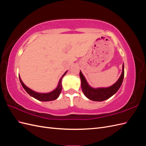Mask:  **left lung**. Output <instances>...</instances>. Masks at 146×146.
<instances>
[{"mask_svg":"<svg viewBox=\"0 0 146 146\" xmlns=\"http://www.w3.org/2000/svg\"><path fill=\"white\" fill-rule=\"evenodd\" d=\"M123 77H124V66L123 63L121 75L115 83L107 88H94L89 85L81 70L80 71V77L82 83L81 86L84 94L89 99L97 102L107 100L115 94L122 85Z\"/></svg>","mask_w":146,"mask_h":146,"instance_id":"8db88e82","label":"left lung"}]
</instances>
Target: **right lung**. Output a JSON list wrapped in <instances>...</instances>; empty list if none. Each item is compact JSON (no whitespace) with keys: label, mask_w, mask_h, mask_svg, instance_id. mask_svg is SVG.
I'll list each match as a JSON object with an SVG mask.
<instances>
[{"label":"right lung","mask_w":146,"mask_h":146,"mask_svg":"<svg viewBox=\"0 0 146 146\" xmlns=\"http://www.w3.org/2000/svg\"><path fill=\"white\" fill-rule=\"evenodd\" d=\"M67 72L68 71H66L64 72V74L62 76V77L60 78L58 84V86H57V87L55 88V89L50 92H47V93H39V92H35V91H33L32 90L30 89V88H28L25 85H24V83L23 82V81H22L20 76H19V80H20V82L21 83L22 86H23L24 89L30 96L33 97V98H34L35 99H36L38 100L43 101V102H47V101L54 100L59 97L60 94L61 92V90H62L61 80H62L63 77L65 76L66 74L67 73Z\"/></svg>","instance_id":"right-lung-1"}]
</instances>
